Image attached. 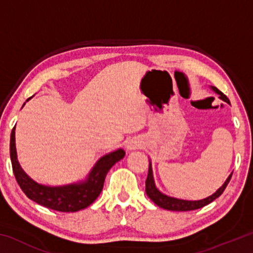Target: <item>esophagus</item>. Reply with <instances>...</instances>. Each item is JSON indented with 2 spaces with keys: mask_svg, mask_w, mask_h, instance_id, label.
Listing matches in <instances>:
<instances>
[{
  "mask_svg": "<svg viewBox=\"0 0 253 253\" xmlns=\"http://www.w3.org/2000/svg\"><path fill=\"white\" fill-rule=\"evenodd\" d=\"M139 146H140L139 143L137 142V140H134V139H130L129 142H128V143L126 144V148H127V151H134V149L138 148Z\"/></svg>",
  "mask_w": 253,
  "mask_h": 253,
  "instance_id": "34e87169",
  "label": "esophagus"
}]
</instances>
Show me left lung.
<instances>
[{
	"mask_svg": "<svg viewBox=\"0 0 253 253\" xmlns=\"http://www.w3.org/2000/svg\"><path fill=\"white\" fill-rule=\"evenodd\" d=\"M212 90L214 92H216L217 95L220 96V99H222L225 102L230 104V101L228 99V97L223 95L219 89L215 87H211ZM231 176H232V173L229 175V177L226 178V181L223 183L219 190H217L215 193H213L212 195L208 196L203 200H198V201H188V200H181V199H176V198H172V196H169L158 190L155 185V181H154V176H153V169H152V162L149 161V168H148V174H147V178H146V194L149 199H151L154 203L162 209L165 210H169V211H192V210H196V209H201L205 207V205L210 204L213 202L214 200L219 198V196L223 193V191L225 190L226 185H228Z\"/></svg>",
	"mask_w": 253,
	"mask_h": 253,
	"instance_id": "1",
	"label": "left lung"
}]
</instances>
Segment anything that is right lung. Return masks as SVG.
I'll use <instances>...</instances> for the list:
<instances>
[{
	"mask_svg": "<svg viewBox=\"0 0 253 253\" xmlns=\"http://www.w3.org/2000/svg\"><path fill=\"white\" fill-rule=\"evenodd\" d=\"M31 98L32 97H30L27 101ZM10 156L16 182L30 200L34 201L42 207L59 212H77L88 208L99 196L102 187H104L107 173L117 162L124 158L125 151L119 148L117 151L108 153L100 157L84 181L60 186L43 185V184L33 181L21 168L18 155H16L15 126L11 132Z\"/></svg>",
	"mask_w": 253,
	"mask_h": 253,
	"instance_id": "add662e5",
	"label": "right lung"
}]
</instances>
